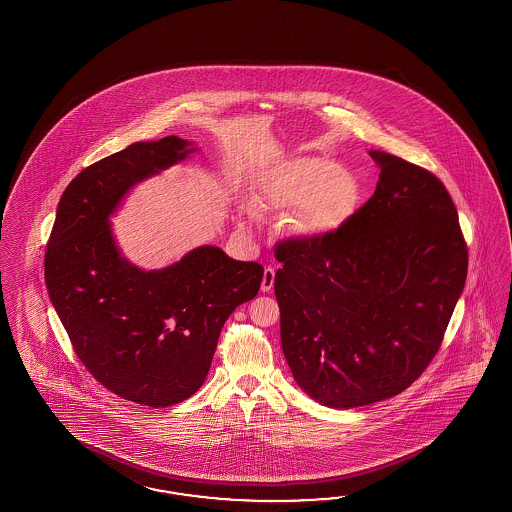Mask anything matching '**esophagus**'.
Listing matches in <instances>:
<instances>
[{"instance_id":"esophagus-1","label":"esophagus","mask_w":512,"mask_h":512,"mask_svg":"<svg viewBox=\"0 0 512 512\" xmlns=\"http://www.w3.org/2000/svg\"><path fill=\"white\" fill-rule=\"evenodd\" d=\"M274 276H276V272L272 267H265V271H263V278H261V291L263 293H269L272 289V285H274Z\"/></svg>"}]
</instances>
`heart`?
<instances>
[{
    "label": "heart",
    "instance_id": "obj_1",
    "mask_svg": "<svg viewBox=\"0 0 512 512\" xmlns=\"http://www.w3.org/2000/svg\"><path fill=\"white\" fill-rule=\"evenodd\" d=\"M357 196L359 183L348 170L324 157H302L274 175L267 205H256V212L296 208L287 229L296 238L311 240L337 229L351 214Z\"/></svg>",
    "mask_w": 512,
    "mask_h": 512
}]
</instances>
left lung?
<instances>
[{"label":"left lung","instance_id":"obj_1","mask_svg":"<svg viewBox=\"0 0 512 512\" xmlns=\"http://www.w3.org/2000/svg\"><path fill=\"white\" fill-rule=\"evenodd\" d=\"M370 155L379 183L355 214L320 238L274 247L294 381L344 410L390 399L421 377L467 280V243L445 185L392 153Z\"/></svg>","mask_w":512,"mask_h":512}]
</instances>
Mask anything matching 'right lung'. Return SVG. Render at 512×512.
<instances>
[{
    "label": "right lung",
    "instance_id": "add662e5",
    "mask_svg": "<svg viewBox=\"0 0 512 512\" xmlns=\"http://www.w3.org/2000/svg\"><path fill=\"white\" fill-rule=\"evenodd\" d=\"M196 148L175 135L135 142L67 185L45 251V285L78 359L109 392L166 408L201 388L230 313L260 291L263 267L219 247L161 271L120 256L109 216L131 186Z\"/></svg>",
    "mask_w": 512,
    "mask_h": 512
}]
</instances>
